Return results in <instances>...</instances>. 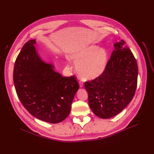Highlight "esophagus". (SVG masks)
<instances>
[{"label": "esophagus", "mask_w": 154, "mask_h": 154, "mask_svg": "<svg viewBox=\"0 0 154 154\" xmlns=\"http://www.w3.org/2000/svg\"><path fill=\"white\" fill-rule=\"evenodd\" d=\"M79 85H80V88H82L83 87V83H82V82H80V83H79Z\"/></svg>", "instance_id": "esophagus-1"}]
</instances>
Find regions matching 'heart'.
I'll list each match as a JSON object with an SVG mask.
<instances>
[{"mask_svg": "<svg viewBox=\"0 0 154 154\" xmlns=\"http://www.w3.org/2000/svg\"><path fill=\"white\" fill-rule=\"evenodd\" d=\"M69 58L76 64V71L78 76L87 81L101 76L104 73L109 61L106 50L94 44L74 51Z\"/></svg>", "mask_w": 154, "mask_h": 154, "instance_id": "heart-1", "label": "heart"}]
</instances>
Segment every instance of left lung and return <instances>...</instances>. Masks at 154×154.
Here are the masks:
<instances>
[{
	"label": "left lung",
	"instance_id": "8db88e82",
	"mask_svg": "<svg viewBox=\"0 0 154 154\" xmlns=\"http://www.w3.org/2000/svg\"><path fill=\"white\" fill-rule=\"evenodd\" d=\"M123 40L114 44L104 73L85 83L88 105L97 117L112 118L120 113L133 99L137 87L138 68Z\"/></svg>",
	"mask_w": 154,
	"mask_h": 154
}]
</instances>
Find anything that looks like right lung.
<instances>
[{
	"instance_id": "right-lung-1",
	"label": "right lung",
	"mask_w": 154,
	"mask_h": 154,
	"mask_svg": "<svg viewBox=\"0 0 154 154\" xmlns=\"http://www.w3.org/2000/svg\"><path fill=\"white\" fill-rule=\"evenodd\" d=\"M36 40L24 45L16 59L13 82L26 109L45 122L58 123L69 116L79 88L74 76L63 77L52 63L44 62L36 50Z\"/></svg>"
}]
</instances>
